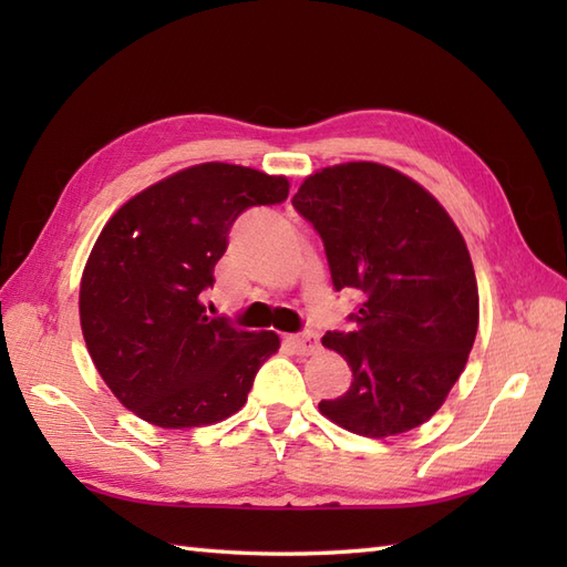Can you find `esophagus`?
Masks as SVG:
<instances>
[{
	"label": "esophagus",
	"instance_id": "esophagus-1",
	"mask_svg": "<svg viewBox=\"0 0 567 567\" xmlns=\"http://www.w3.org/2000/svg\"><path fill=\"white\" fill-rule=\"evenodd\" d=\"M287 343H290L297 353L302 355H311L317 353L321 343H319V336L311 333V331H305V333H295V336H287Z\"/></svg>",
	"mask_w": 567,
	"mask_h": 567
}]
</instances>
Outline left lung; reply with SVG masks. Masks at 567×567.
Returning <instances> with one entry per match:
<instances>
[{
	"instance_id": "left-lung-1",
	"label": "left lung",
	"mask_w": 567,
	"mask_h": 567,
	"mask_svg": "<svg viewBox=\"0 0 567 567\" xmlns=\"http://www.w3.org/2000/svg\"><path fill=\"white\" fill-rule=\"evenodd\" d=\"M292 207L327 250L333 290H358L353 331H327L353 382L319 409L368 439L439 412L475 343L480 297L457 226L414 179L378 163L309 175Z\"/></svg>"
}]
</instances>
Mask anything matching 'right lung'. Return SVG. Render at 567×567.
Returning a JSON list of instances; mask_svg holds the SVG:
<instances>
[{
  "instance_id": "right-lung-1",
  "label": "right lung",
  "mask_w": 567,
  "mask_h": 567,
  "mask_svg": "<svg viewBox=\"0 0 567 567\" xmlns=\"http://www.w3.org/2000/svg\"><path fill=\"white\" fill-rule=\"evenodd\" d=\"M287 195L282 175L204 163L143 189L102 228L80 282L82 336L102 380L143 421L204 426L246 404L280 339L207 317L202 292L238 216Z\"/></svg>"
}]
</instances>
